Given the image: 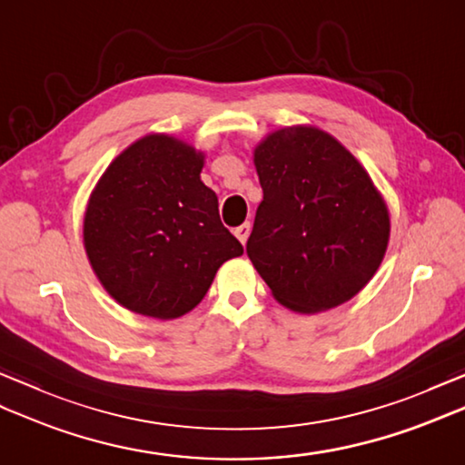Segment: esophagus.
Segmentation results:
<instances>
[{
  "label": "esophagus",
  "instance_id": "34e87169",
  "mask_svg": "<svg viewBox=\"0 0 465 465\" xmlns=\"http://www.w3.org/2000/svg\"><path fill=\"white\" fill-rule=\"evenodd\" d=\"M250 230H252V225L250 223H242L240 227H235V238H238L242 243H245L248 242V235H250Z\"/></svg>",
  "mask_w": 465,
  "mask_h": 465
}]
</instances>
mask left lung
I'll return each instance as SVG.
<instances>
[{
    "instance_id": "left-lung-1",
    "label": "left lung",
    "mask_w": 465,
    "mask_h": 465,
    "mask_svg": "<svg viewBox=\"0 0 465 465\" xmlns=\"http://www.w3.org/2000/svg\"><path fill=\"white\" fill-rule=\"evenodd\" d=\"M253 162L263 200L245 252L273 298L302 313L353 298L390 240L388 207L370 175L315 127L268 135Z\"/></svg>"
}]
</instances>
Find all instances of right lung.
<instances>
[{
  "mask_svg": "<svg viewBox=\"0 0 465 465\" xmlns=\"http://www.w3.org/2000/svg\"><path fill=\"white\" fill-rule=\"evenodd\" d=\"M203 155L145 135L107 167L87 203L84 243L124 308L173 320L203 300L220 265L243 253L200 180Z\"/></svg>",
  "mask_w": 465,
  "mask_h": 465,
  "instance_id": "add662e5",
  "label": "right lung"
}]
</instances>
